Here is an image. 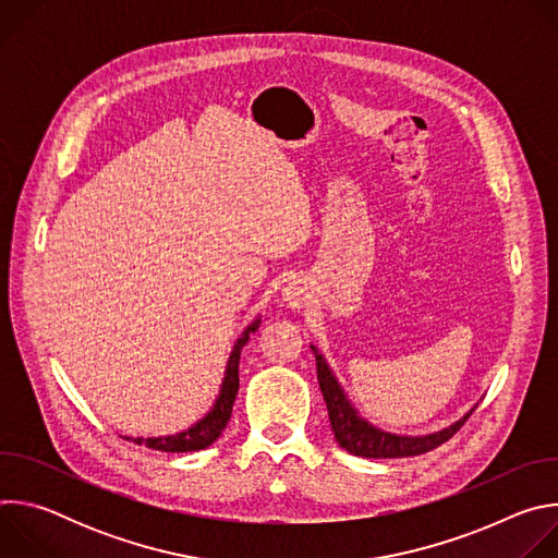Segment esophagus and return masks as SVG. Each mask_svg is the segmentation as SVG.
I'll use <instances>...</instances> for the list:
<instances>
[{
	"instance_id": "obj_1",
	"label": "esophagus",
	"mask_w": 558,
	"mask_h": 558,
	"mask_svg": "<svg viewBox=\"0 0 558 558\" xmlns=\"http://www.w3.org/2000/svg\"><path fill=\"white\" fill-rule=\"evenodd\" d=\"M284 300L289 302V306H300L304 302V291L298 284H289L284 289Z\"/></svg>"
}]
</instances>
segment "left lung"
<instances>
[{
	"mask_svg": "<svg viewBox=\"0 0 558 558\" xmlns=\"http://www.w3.org/2000/svg\"><path fill=\"white\" fill-rule=\"evenodd\" d=\"M315 353V364H317V384H320L323 397L327 402L329 420H331V430L336 435V441L349 450L351 454L357 457H371V459H395V457H415L424 454L428 450H435L437 446L446 444L472 415V411L459 420L457 424L426 435V437H400V435H390L384 430L373 428L368 422H364L355 409L349 404L344 390L340 388L338 379L333 377L331 368L327 366L325 357L317 353L315 347H311Z\"/></svg>",
	"mask_w": 558,
	"mask_h": 558,
	"instance_id": "1",
	"label": "left lung"
}]
</instances>
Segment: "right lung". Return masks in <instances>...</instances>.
I'll list each match as a JSON object with an SVG mask.
<instances>
[{
	"instance_id": "obj_1",
	"label": "right lung",
	"mask_w": 558,
	"mask_h": 558,
	"mask_svg": "<svg viewBox=\"0 0 558 558\" xmlns=\"http://www.w3.org/2000/svg\"><path fill=\"white\" fill-rule=\"evenodd\" d=\"M260 327V320H254L245 333L238 338L233 351H231V357L227 362V371H225V379H222V386H220V395L218 400L214 404V409L198 422L194 424L192 428H187L185 433H179V435H170V437H147V439H132V437H125V439H132L134 444H143L151 450H161V452H194V450H203L207 448L209 444H214L220 433L225 430L229 417H231V409H233V402H235V395H238V364H241V351L243 347L250 342V333L258 331Z\"/></svg>"
}]
</instances>
